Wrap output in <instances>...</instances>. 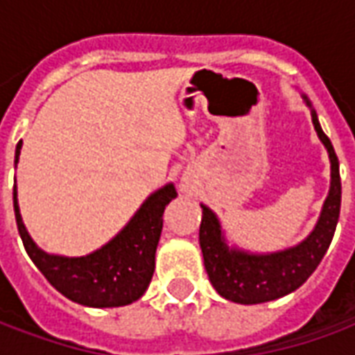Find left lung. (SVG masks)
<instances>
[{
	"instance_id": "obj_1",
	"label": "left lung",
	"mask_w": 355,
	"mask_h": 355,
	"mask_svg": "<svg viewBox=\"0 0 355 355\" xmlns=\"http://www.w3.org/2000/svg\"><path fill=\"white\" fill-rule=\"evenodd\" d=\"M300 96L310 108L313 129L327 150L331 163V186L313 230L297 245L274 253H251L241 247L230 245L220 218L213 209L201 203L203 216L200 226V247L209 282L213 283L220 297L238 304H261L297 291L318 268L335 236L343 196L338 157L329 137L321 129L312 102L308 101L306 94Z\"/></svg>"
}]
</instances>
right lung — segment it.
<instances>
[{"mask_svg": "<svg viewBox=\"0 0 355 355\" xmlns=\"http://www.w3.org/2000/svg\"><path fill=\"white\" fill-rule=\"evenodd\" d=\"M20 148L22 140L15 150V167L19 163ZM175 198L177 190L173 182L162 186L148 196L131 220L108 243L85 257H64L45 253L37 247L20 216L17 180L12 188L15 218L28 257L58 293L78 304L91 308L131 304L146 293L154 275L163 211Z\"/></svg>", "mask_w": 355, "mask_h": 355, "instance_id": "obj_1", "label": "right lung"}]
</instances>
